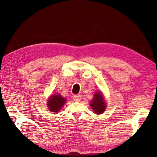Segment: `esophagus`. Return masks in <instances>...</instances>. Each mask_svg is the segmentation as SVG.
Segmentation results:
<instances>
[{"label": "esophagus", "mask_w": 157, "mask_h": 157, "mask_svg": "<svg viewBox=\"0 0 157 157\" xmlns=\"http://www.w3.org/2000/svg\"><path fill=\"white\" fill-rule=\"evenodd\" d=\"M81 98H82L81 95H75L73 96V100H75V102H79V101H80Z\"/></svg>", "instance_id": "1"}]
</instances>
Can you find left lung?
I'll use <instances>...</instances> for the list:
<instances>
[{
	"label": "left lung",
	"instance_id": "8db88e82",
	"mask_svg": "<svg viewBox=\"0 0 157 157\" xmlns=\"http://www.w3.org/2000/svg\"><path fill=\"white\" fill-rule=\"evenodd\" d=\"M90 105L96 114H102L105 111L107 105L105 101V98L101 92H95L94 98L90 102Z\"/></svg>",
	"mask_w": 157,
	"mask_h": 157
}]
</instances>
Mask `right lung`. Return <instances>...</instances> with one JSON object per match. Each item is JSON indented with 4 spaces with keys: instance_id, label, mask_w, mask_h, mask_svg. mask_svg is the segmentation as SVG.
<instances>
[{
    "instance_id": "add662e5",
    "label": "right lung",
    "mask_w": 157,
    "mask_h": 157,
    "mask_svg": "<svg viewBox=\"0 0 157 157\" xmlns=\"http://www.w3.org/2000/svg\"><path fill=\"white\" fill-rule=\"evenodd\" d=\"M66 99L59 94H55L50 95L48 100L47 107L51 112L57 113L60 111L61 109L64 105Z\"/></svg>"
}]
</instances>
